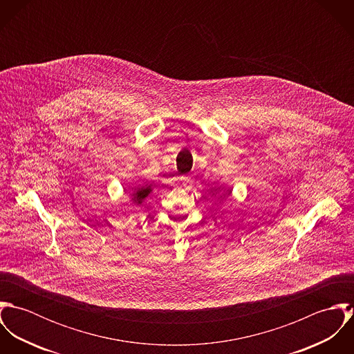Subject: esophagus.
I'll return each instance as SVG.
<instances>
[{
	"mask_svg": "<svg viewBox=\"0 0 354 354\" xmlns=\"http://www.w3.org/2000/svg\"><path fill=\"white\" fill-rule=\"evenodd\" d=\"M181 184H183V187L189 188V187L192 185V180H191V177H183V178H181Z\"/></svg>",
	"mask_w": 354,
	"mask_h": 354,
	"instance_id": "1",
	"label": "esophagus"
}]
</instances>
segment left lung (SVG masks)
<instances>
[{
	"instance_id": "1",
	"label": "left lung",
	"mask_w": 354,
	"mask_h": 354,
	"mask_svg": "<svg viewBox=\"0 0 354 354\" xmlns=\"http://www.w3.org/2000/svg\"><path fill=\"white\" fill-rule=\"evenodd\" d=\"M211 191H215V192H218L219 191V188H216V189H211ZM222 198V196H221Z\"/></svg>"
}]
</instances>
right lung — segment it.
<instances>
[{"instance_id":"right-lung-1","label":"right lung","mask_w":354,"mask_h":354,"mask_svg":"<svg viewBox=\"0 0 354 354\" xmlns=\"http://www.w3.org/2000/svg\"><path fill=\"white\" fill-rule=\"evenodd\" d=\"M152 192V185H145V187H139L135 188V191H132L131 194V201L132 204L135 205H140L145 202L146 198H149V195Z\"/></svg>"}]
</instances>
